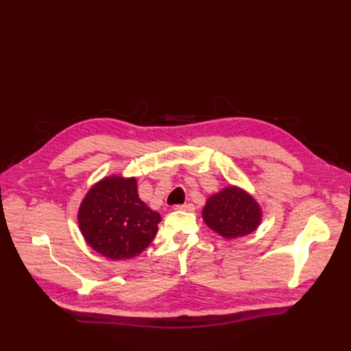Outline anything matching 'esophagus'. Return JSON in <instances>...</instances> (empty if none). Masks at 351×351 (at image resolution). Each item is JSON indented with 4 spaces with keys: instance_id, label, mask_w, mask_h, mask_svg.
I'll list each match as a JSON object with an SVG mask.
<instances>
[{
    "instance_id": "esophagus-1",
    "label": "esophagus",
    "mask_w": 351,
    "mask_h": 351,
    "mask_svg": "<svg viewBox=\"0 0 351 351\" xmlns=\"http://www.w3.org/2000/svg\"><path fill=\"white\" fill-rule=\"evenodd\" d=\"M176 210H185V212H192L195 210V206L192 204H183V205H176L175 206Z\"/></svg>"
}]
</instances>
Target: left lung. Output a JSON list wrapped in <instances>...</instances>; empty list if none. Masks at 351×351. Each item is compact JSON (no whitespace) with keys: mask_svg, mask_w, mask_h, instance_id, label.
I'll return each mask as SVG.
<instances>
[{"mask_svg":"<svg viewBox=\"0 0 351 351\" xmlns=\"http://www.w3.org/2000/svg\"><path fill=\"white\" fill-rule=\"evenodd\" d=\"M202 217L220 236L234 239L256 230L262 220V210L249 193L229 186L208 199Z\"/></svg>","mask_w":351,"mask_h":351,"instance_id":"1","label":"left lung"}]
</instances>
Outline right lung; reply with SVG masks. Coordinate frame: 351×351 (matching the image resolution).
I'll list each match as a JSON object with an SVG mask.
<instances>
[{
    "label": "right lung",
    "instance_id": "obj_1",
    "mask_svg": "<svg viewBox=\"0 0 351 351\" xmlns=\"http://www.w3.org/2000/svg\"><path fill=\"white\" fill-rule=\"evenodd\" d=\"M160 215L138 196L136 179L110 176L84 197L78 223L88 245L112 261L142 253L158 232Z\"/></svg>",
    "mask_w": 351,
    "mask_h": 351
}]
</instances>
